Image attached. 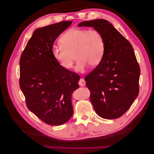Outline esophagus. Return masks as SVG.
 <instances>
[{"mask_svg":"<svg viewBox=\"0 0 154 154\" xmlns=\"http://www.w3.org/2000/svg\"><path fill=\"white\" fill-rule=\"evenodd\" d=\"M85 83H86V82H85V80L83 78H81L80 80V81H79V82H78L79 85L81 86V87L85 86Z\"/></svg>","mask_w":154,"mask_h":154,"instance_id":"esophagus-1","label":"esophagus"}]
</instances>
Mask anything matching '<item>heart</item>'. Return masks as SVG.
Wrapping results in <instances>:
<instances>
[{
	"mask_svg": "<svg viewBox=\"0 0 154 154\" xmlns=\"http://www.w3.org/2000/svg\"><path fill=\"white\" fill-rule=\"evenodd\" d=\"M61 45L53 46L52 54L59 65L69 70L73 66L74 55L77 59L75 70L83 72L88 64L97 66L103 58L105 42L103 37L96 30L71 28L60 39Z\"/></svg>",
	"mask_w": 154,
	"mask_h": 154,
	"instance_id": "obj_1",
	"label": "heart"
}]
</instances>
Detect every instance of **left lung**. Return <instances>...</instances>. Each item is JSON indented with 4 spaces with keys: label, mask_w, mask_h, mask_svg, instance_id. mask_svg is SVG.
<instances>
[{
    "label": "left lung",
    "mask_w": 154,
    "mask_h": 154,
    "mask_svg": "<svg viewBox=\"0 0 154 154\" xmlns=\"http://www.w3.org/2000/svg\"><path fill=\"white\" fill-rule=\"evenodd\" d=\"M92 27L105 42V53L94 71L85 77L90 100L97 114L107 119L119 118L139 94L140 68L132 45L105 19L84 21L78 27Z\"/></svg>",
    "instance_id": "left-lung-1"
}]
</instances>
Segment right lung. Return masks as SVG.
Segmentation results:
<instances>
[{
    "label": "right lung",
    "instance_id": "1",
    "mask_svg": "<svg viewBox=\"0 0 154 154\" xmlns=\"http://www.w3.org/2000/svg\"><path fill=\"white\" fill-rule=\"evenodd\" d=\"M71 24L62 21L36 29L20 60L19 84L27 108L50 125L71 118V96L80 87V76L60 66L51 52L55 40Z\"/></svg>",
    "mask_w": 154,
    "mask_h": 154
}]
</instances>
